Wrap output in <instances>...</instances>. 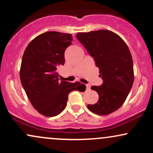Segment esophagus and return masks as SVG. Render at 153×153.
Wrapping results in <instances>:
<instances>
[{
  "mask_svg": "<svg viewBox=\"0 0 153 153\" xmlns=\"http://www.w3.org/2000/svg\"><path fill=\"white\" fill-rule=\"evenodd\" d=\"M86 88H87V90H90V89H91V85H90V84H87Z\"/></svg>",
  "mask_w": 153,
  "mask_h": 153,
  "instance_id": "34e87169",
  "label": "esophagus"
}]
</instances>
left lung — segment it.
<instances>
[{"label": "left lung", "mask_w": 153, "mask_h": 153, "mask_svg": "<svg viewBox=\"0 0 153 153\" xmlns=\"http://www.w3.org/2000/svg\"><path fill=\"white\" fill-rule=\"evenodd\" d=\"M76 37L94 57L103 82L91 87L99 101L88 108L98 115H108L122 106L134 82L133 61L127 44L109 30L80 32Z\"/></svg>", "instance_id": "1"}]
</instances>
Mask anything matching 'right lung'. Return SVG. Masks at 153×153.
I'll return each instance as SVG.
<instances>
[{
    "instance_id": "right-lung-1",
    "label": "right lung",
    "mask_w": 153,
    "mask_h": 153,
    "mask_svg": "<svg viewBox=\"0 0 153 153\" xmlns=\"http://www.w3.org/2000/svg\"><path fill=\"white\" fill-rule=\"evenodd\" d=\"M72 35L47 31L34 38L24 51L20 79L26 96L34 108L45 117L58 115L67 106L73 91L83 92L80 82L59 80L57 68L65 63V51L71 45Z\"/></svg>"
}]
</instances>
